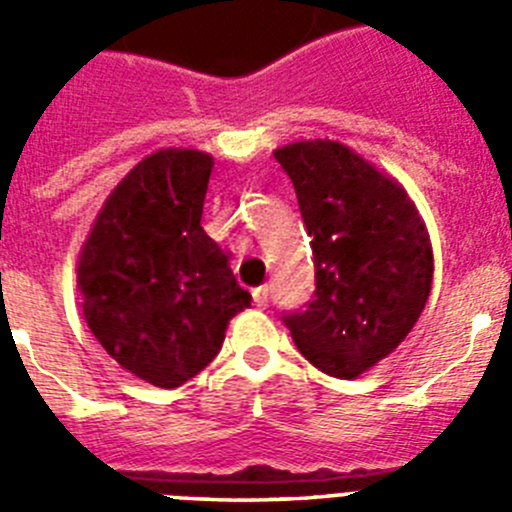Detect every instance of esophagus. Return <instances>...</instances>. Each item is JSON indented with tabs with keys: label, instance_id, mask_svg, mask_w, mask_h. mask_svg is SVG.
<instances>
[{
	"label": "esophagus",
	"instance_id": "1",
	"mask_svg": "<svg viewBox=\"0 0 512 512\" xmlns=\"http://www.w3.org/2000/svg\"><path fill=\"white\" fill-rule=\"evenodd\" d=\"M269 295H271L269 284L253 289V302H256V307H266V305H269Z\"/></svg>",
	"mask_w": 512,
	"mask_h": 512
}]
</instances>
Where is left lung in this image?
Listing matches in <instances>:
<instances>
[{"label": "left lung", "instance_id": "8db88e82", "mask_svg": "<svg viewBox=\"0 0 512 512\" xmlns=\"http://www.w3.org/2000/svg\"><path fill=\"white\" fill-rule=\"evenodd\" d=\"M292 179L312 241L315 292L284 312L300 354L330 377H359L418 323L433 282V251L397 182L333 140L274 151Z\"/></svg>", "mask_w": 512, "mask_h": 512}]
</instances>
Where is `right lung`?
Instances as JSON below:
<instances>
[{"label":"right lung","instance_id":"1","mask_svg":"<svg viewBox=\"0 0 512 512\" xmlns=\"http://www.w3.org/2000/svg\"><path fill=\"white\" fill-rule=\"evenodd\" d=\"M212 156L166 148L107 197L76 269L84 318L122 369L179 387L217 356L251 305L228 253L202 230Z\"/></svg>","mask_w":512,"mask_h":512}]
</instances>
